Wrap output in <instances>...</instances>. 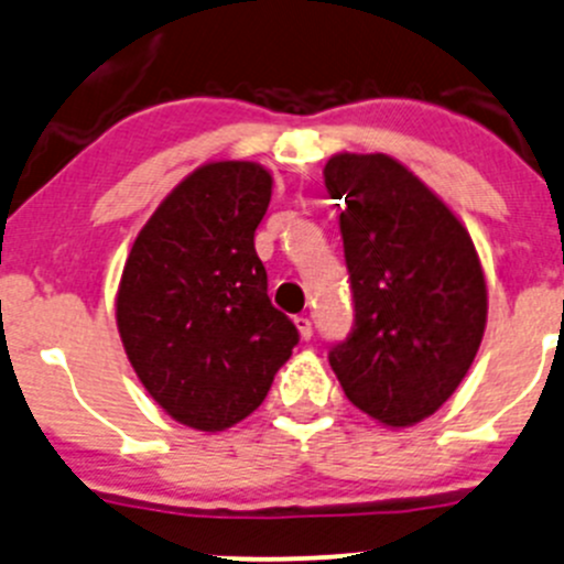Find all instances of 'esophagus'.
<instances>
[{
  "label": "esophagus",
  "instance_id": "obj_1",
  "mask_svg": "<svg viewBox=\"0 0 564 564\" xmlns=\"http://www.w3.org/2000/svg\"><path fill=\"white\" fill-rule=\"evenodd\" d=\"M295 327H297V333H301V337L303 340H311V335H314V327H311V319L308 316H295Z\"/></svg>",
  "mask_w": 564,
  "mask_h": 564
}]
</instances>
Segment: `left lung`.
<instances>
[{"mask_svg": "<svg viewBox=\"0 0 564 564\" xmlns=\"http://www.w3.org/2000/svg\"><path fill=\"white\" fill-rule=\"evenodd\" d=\"M340 200L354 327L329 348L348 401L388 427L438 412L486 329V280L467 229L399 161L340 152L324 165Z\"/></svg>", "mask_w": 564, "mask_h": 564, "instance_id": "8db88e82", "label": "left lung"}]
</instances>
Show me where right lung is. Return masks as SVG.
Listing matches in <instances>:
<instances>
[{"instance_id": "add662e5", "label": "right lung", "mask_w": 564, "mask_h": 564, "mask_svg": "<svg viewBox=\"0 0 564 564\" xmlns=\"http://www.w3.org/2000/svg\"><path fill=\"white\" fill-rule=\"evenodd\" d=\"M271 174L248 161L200 165L139 231L116 319L148 393L182 425L216 433L267 399L301 340L269 301L256 229Z\"/></svg>"}]
</instances>
